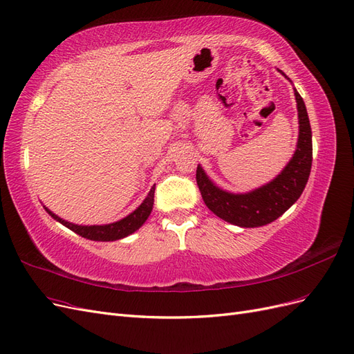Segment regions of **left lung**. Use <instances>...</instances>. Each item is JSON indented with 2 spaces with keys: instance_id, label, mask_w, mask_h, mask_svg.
<instances>
[{
  "instance_id": "left-lung-1",
  "label": "left lung",
  "mask_w": 354,
  "mask_h": 354,
  "mask_svg": "<svg viewBox=\"0 0 354 354\" xmlns=\"http://www.w3.org/2000/svg\"><path fill=\"white\" fill-rule=\"evenodd\" d=\"M277 71L288 78L285 73H281L280 69ZM294 95L299 124L297 149L285 169L268 184L248 193H230L218 187L206 175L203 167L197 166L196 179L201 197L206 206L221 219L243 228L267 225L283 215L304 191L313 161L311 127L306 104L297 88H294Z\"/></svg>"
}]
</instances>
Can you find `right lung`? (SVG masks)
I'll list each match as a JSON object with an SVG mask.
<instances>
[{
    "label": "right lung",
    "mask_w": 354,
    "mask_h": 354,
    "mask_svg": "<svg viewBox=\"0 0 354 354\" xmlns=\"http://www.w3.org/2000/svg\"><path fill=\"white\" fill-rule=\"evenodd\" d=\"M154 191H156V185L151 187L145 200L132 212V214H129L123 219L111 222V224H105V225L73 224V222H68L60 216H57L46 206H44V209L53 219L60 222V224L65 225L71 231H74V233H77L78 236H82L88 240H95V241H114V240H120V239H124L130 234H133L135 231H138L145 224V221L151 215V210H153V206H154Z\"/></svg>",
    "instance_id": "1"
}]
</instances>
